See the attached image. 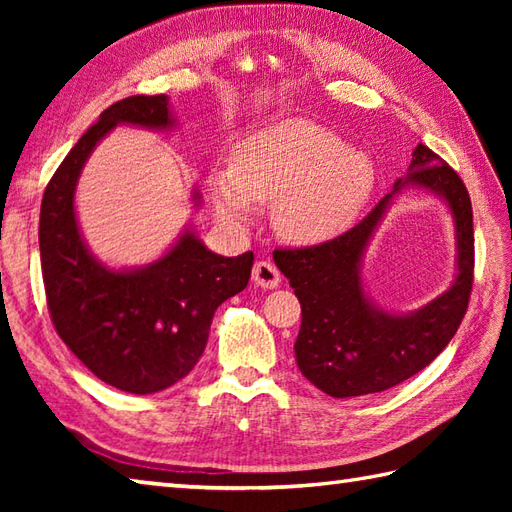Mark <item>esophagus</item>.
<instances>
[{
	"label": "esophagus",
	"instance_id": "34e87169",
	"mask_svg": "<svg viewBox=\"0 0 512 512\" xmlns=\"http://www.w3.org/2000/svg\"><path fill=\"white\" fill-rule=\"evenodd\" d=\"M279 281H281V273L273 262H266V259H262V262H257L253 266V284L255 286L277 288Z\"/></svg>",
	"mask_w": 512,
	"mask_h": 512
}]
</instances>
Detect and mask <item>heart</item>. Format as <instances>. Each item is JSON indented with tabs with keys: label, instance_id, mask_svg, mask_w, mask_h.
<instances>
[{
	"label": "heart",
	"instance_id": "b5f03b06",
	"mask_svg": "<svg viewBox=\"0 0 512 512\" xmlns=\"http://www.w3.org/2000/svg\"><path fill=\"white\" fill-rule=\"evenodd\" d=\"M376 171L361 151L310 121H281L239 140L231 169H215L217 215L246 226L250 204L273 207L277 233L312 246L343 235L374 191Z\"/></svg>",
	"mask_w": 512,
	"mask_h": 512
}]
</instances>
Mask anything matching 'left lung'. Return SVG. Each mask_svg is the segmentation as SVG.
<instances>
[{
  "label": "left lung",
  "mask_w": 512,
  "mask_h": 512,
  "mask_svg": "<svg viewBox=\"0 0 512 512\" xmlns=\"http://www.w3.org/2000/svg\"><path fill=\"white\" fill-rule=\"evenodd\" d=\"M417 186L448 200L459 237V277L454 286L418 313L387 315L362 292L360 259L390 198ZM473 211L462 178L427 145L411 154L407 178L394 184L350 231L306 248H277V268L301 303L297 365L312 385L334 398L376 394L427 367L444 347L469 308L475 266Z\"/></svg>",
  "instance_id": "1"
}]
</instances>
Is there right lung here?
<instances>
[{"label":"right lung","mask_w":512,"mask_h":512,"mask_svg":"<svg viewBox=\"0 0 512 512\" xmlns=\"http://www.w3.org/2000/svg\"><path fill=\"white\" fill-rule=\"evenodd\" d=\"M118 123L173 127L167 96L110 105L63 158L41 200V273L63 343L103 383L143 396L176 385L200 361L217 306L246 288L255 257L215 255L187 231L145 268L110 270L94 259L76 224L74 189L92 149Z\"/></svg>","instance_id":"obj_1"}]
</instances>
